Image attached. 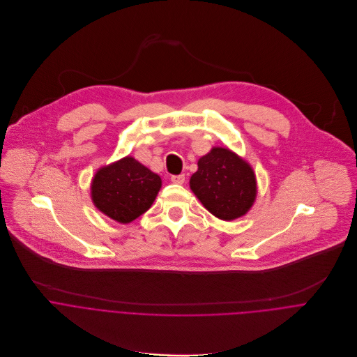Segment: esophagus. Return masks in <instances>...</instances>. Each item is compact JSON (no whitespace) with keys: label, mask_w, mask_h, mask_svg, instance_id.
Returning a JSON list of instances; mask_svg holds the SVG:
<instances>
[{"label":"esophagus","mask_w":357,"mask_h":357,"mask_svg":"<svg viewBox=\"0 0 357 357\" xmlns=\"http://www.w3.org/2000/svg\"><path fill=\"white\" fill-rule=\"evenodd\" d=\"M172 183H174V184H184V181H185V177H184V174H178V176H172Z\"/></svg>","instance_id":"1"}]
</instances>
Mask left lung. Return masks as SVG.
Segmentation results:
<instances>
[{
	"label": "left lung",
	"instance_id": "1",
	"mask_svg": "<svg viewBox=\"0 0 357 357\" xmlns=\"http://www.w3.org/2000/svg\"><path fill=\"white\" fill-rule=\"evenodd\" d=\"M190 188L213 217L238 220L250 211L257 197L253 167L228 148L213 146L198 159Z\"/></svg>",
	"mask_w": 357,
	"mask_h": 357
}]
</instances>
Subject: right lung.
<instances>
[{"instance_id": "right-lung-1", "label": "right lung", "mask_w": 357, "mask_h": 357, "mask_svg": "<svg viewBox=\"0 0 357 357\" xmlns=\"http://www.w3.org/2000/svg\"><path fill=\"white\" fill-rule=\"evenodd\" d=\"M162 188L159 174L132 156L100 167L91 180V201L104 215L129 224L145 213Z\"/></svg>"}]
</instances>
